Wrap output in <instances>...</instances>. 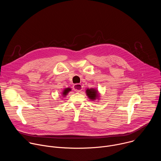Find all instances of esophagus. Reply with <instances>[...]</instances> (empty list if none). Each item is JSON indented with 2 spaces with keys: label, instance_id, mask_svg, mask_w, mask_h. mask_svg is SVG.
<instances>
[{
  "label": "esophagus",
  "instance_id": "34e87169",
  "mask_svg": "<svg viewBox=\"0 0 161 161\" xmlns=\"http://www.w3.org/2000/svg\"><path fill=\"white\" fill-rule=\"evenodd\" d=\"M73 89L76 92H80L82 90V86L81 84H75L73 85Z\"/></svg>",
  "mask_w": 161,
  "mask_h": 161
}]
</instances>
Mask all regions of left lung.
Returning a JSON list of instances; mask_svg holds the SVG:
<instances>
[{
    "instance_id": "left-lung-1",
    "label": "left lung",
    "mask_w": 161,
    "mask_h": 161,
    "mask_svg": "<svg viewBox=\"0 0 161 161\" xmlns=\"http://www.w3.org/2000/svg\"><path fill=\"white\" fill-rule=\"evenodd\" d=\"M86 94L89 97L90 99H96L97 96V92L94 89H87L86 90Z\"/></svg>"
}]
</instances>
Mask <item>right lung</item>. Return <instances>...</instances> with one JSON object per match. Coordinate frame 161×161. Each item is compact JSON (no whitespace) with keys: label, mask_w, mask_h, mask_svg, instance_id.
<instances>
[{"label":"right lung","mask_w":161,"mask_h":161,"mask_svg":"<svg viewBox=\"0 0 161 161\" xmlns=\"http://www.w3.org/2000/svg\"><path fill=\"white\" fill-rule=\"evenodd\" d=\"M71 90V89L69 88H66L64 91V92H63V95L64 96H65L67 93H68V92H69Z\"/></svg>","instance_id":"1"}]
</instances>
